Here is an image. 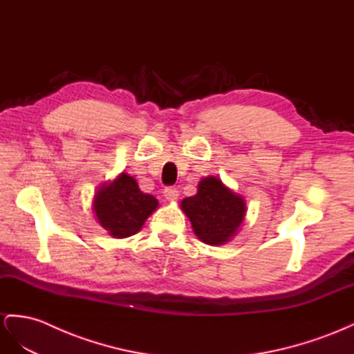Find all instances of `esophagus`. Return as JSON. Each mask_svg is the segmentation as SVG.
Wrapping results in <instances>:
<instances>
[{
    "mask_svg": "<svg viewBox=\"0 0 354 354\" xmlns=\"http://www.w3.org/2000/svg\"><path fill=\"white\" fill-rule=\"evenodd\" d=\"M178 197H179V191H178V188L167 187V188L165 189V198H166V200H169V201H175V200H178Z\"/></svg>",
    "mask_w": 354,
    "mask_h": 354,
    "instance_id": "obj_1",
    "label": "esophagus"
}]
</instances>
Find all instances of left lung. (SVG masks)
Returning a JSON list of instances; mask_svg holds the SVG:
<instances>
[{
  "instance_id": "1",
  "label": "left lung",
  "mask_w": 354,
  "mask_h": 354,
  "mask_svg": "<svg viewBox=\"0 0 354 354\" xmlns=\"http://www.w3.org/2000/svg\"><path fill=\"white\" fill-rule=\"evenodd\" d=\"M180 209L188 216L194 234L209 245L230 241L247 210L244 198L214 176L201 179L196 196L182 200Z\"/></svg>"
}]
</instances>
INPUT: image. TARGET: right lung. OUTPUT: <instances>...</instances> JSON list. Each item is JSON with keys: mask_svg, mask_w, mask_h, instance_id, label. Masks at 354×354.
<instances>
[{"mask_svg": "<svg viewBox=\"0 0 354 354\" xmlns=\"http://www.w3.org/2000/svg\"><path fill=\"white\" fill-rule=\"evenodd\" d=\"M157 206L158 201L142 192L132 176L120 174L97 191L93 210L100 225L111 236L127 238L141 230Z\"/></svg>", "mask_w": 354, "mask_h": 354, "instance_id": "obj_1", "label": "right lung"}]
</instances>
